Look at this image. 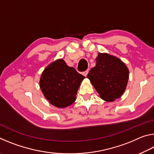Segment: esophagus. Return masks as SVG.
<instances>
[{"label": "esophagus", "instance_id": "obj_1", "mask_svg": "<svg viewBox=\"0 0 154 154\" xmlns=\"http://www.w3.org/2000/svg\"><path fill=\"white\" fill-rule=\"evenodd\" d=\"M88 70H87V71H84L83 72V75H84L85 77H86L87 76V75H88Z\"/></svg>", "mask_w": 154, "mask_h": 154}]
</instances>
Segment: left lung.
I'll list each match as a JSON object with an SVG mask.
<instances>
[{
	"instance_id": "obj_1",
	"label": "left lung",
	"mask_w": 154,
	"mask_h": 154,
	"mask_svg": "<svg viewBox=\"0 0 154 154\" xmlns=\"http://www.w3.org/2000/svg\"><path fill=\"white\" fill-rule=\"evenodd\" d=\"M96 66L87 77L100 98L112 102L123 95L129 78V71L120 59L106 53H99Z\"/></svg>"
}]
</instances>
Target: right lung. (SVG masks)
Listing matches in <instances>:
<instances>
[{
  "label": "right lung",
  "mask_w": 154,
  "mask_h": 154,
  "mask_svg": "<svg viewBox=\"0 0 154 154\" xmlns=\"http://www.w3.org/2000/svg\"><path fill=\"white\" fill-rule=\"evenodd\" d=\"M84 78L73 67L67 66L64 60L58 59L44 69L39 84L44 96L52 105L64 108L76 100L77 90Z\"/></svg>",
  "instance_id": "obj_1"
}]
</instances>
